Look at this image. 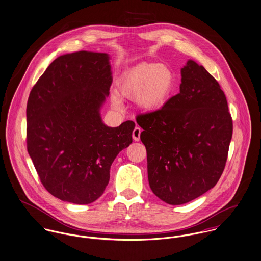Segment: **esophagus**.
Masks as SVG:
<instances>
[{
  "mask_svg": "<svg viewBox=\"0 0 261 261\" xmlns=\"http://www.w3.org/2000/svg\"><path fill=\"white\" fill-rule=\"evenodd\" d=\"M141 128L139 127H135V129L133 130V133H132V136H133V139L134 141H139L140 140V135H141Z\"/></svg>",
  "mask_w": 261,
  "mask_h": 261,
  "instance_id": "34e87169",
  "label": "esophagus"
}]
</instances>
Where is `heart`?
Masks as SVG:
<instances>
[{
    "label": "heart",
    "mask_w": 261,
    "mask_h": 261,
    "mask_svg": "<svg viewBox=\"0 0 261 261\" xmlns=\"http://www.w3.org/2000/svg\"><path fill=\"white\" fill-rule=\"evenodd\" d=\"M175 84L176 76L170 67L155 62H141L123 72L117 90L121 97L135 100L139 109L153 112L167 104ZM110 99L115 109H122V102L116 94L113 93Z\"/></svg>",
    "instance_id": "1"
}]
</instances>
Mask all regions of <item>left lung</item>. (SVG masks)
<instances>
[{
  "instance_id": "left-lung-1",
  "label": "left lung",
  "mask_w": 261,
  "mask_h": 261,
  "mask_svg": "<svg viewBox=\"0 0 261 261\" xmlns=\"http://www.w3.org/2000/svg\"><path fill=\"white\" fill-rule=\"evenodd\" d=\"M136 121L143 129L149 185L158 198L181 205L215 186L233 126L224 92L203 66L188 60L181 69L180 92Z\"/></svg>"
}]
</instances>
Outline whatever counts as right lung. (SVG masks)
Masks as SVG:
<instances>
[{
  "mask_svg": "<svg viewBox=\"0 0 261 261\" xmlns=\"http://www.w3.org/2000/svg\"><path fill=\"white\" fill-rule=\"evenodd\" d=\"M109 60L87 51L62 55L30 93L28 153L44 187L66 202L97 200L114 159L132 143L133 121L108 127L101 118L112 84Z\"/></svg>",
  "mask_w": 261,
  "mask_h": 261,
  "instance_id": "obj_1",
  "label": "right lung"
}]
</instances>
